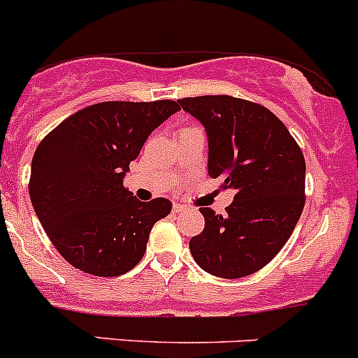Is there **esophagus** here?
<instances>
[{
  "label": "esophagus",
  "mask_w": 358,
  "mask_h": 358,
  "mask_svg": "<svg viewBox=\"0 0 358 358\" xmlns=\"http://www.w3.org/2000/svg\"><path fill=\"white\" fill-rule=\"evenodd\" d=\"M185 210H187V206L178 205V203H175V205H173V212L175 213H182V212H185Z\"/></svg>",
  "instance_id": "obj_1"
}]
</instances>
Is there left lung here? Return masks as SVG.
Listing matches in <instances>:
<instances>
[{
	"mask_svg": "<svg viewBox=\"0 0 358 358\" xmlns=\"http://www.w3.org/2000/svg\"><path fill=\"white\" fill-rule=\"evenodd\" d=\"M182 109L205 127L208 175L235 190L224 215L199 208L205 229L189 242L205 272L238 279L282 249L302 215L306 160L272 111L229 95L189 96Z\"/></svg>",
	"mask_w": 358,
	"mask_h": 358,
	"instance_id": "obj_1",
	"label": "left lung"
}]
</instances>
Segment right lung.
<instances>
[{
    "label": "right lung",
    "mask_w": 358,
    "mask_h": 358,
    "mask_svg": "<svg viewBox=\"0 0 358 358\" xmlns=\"http://www.w3.org/2000/svg\"><path fill=\"white\" fill-rule=\"evenodd\" d=\"M173 100L100 102L49 132L31 160L29 198L52 245L72 266L99 277L129 272L171 201H139L123 187L150 134L178 111Z\"/></svg>",
    "instance_id": "right-lung-1"
}]
</instances>
